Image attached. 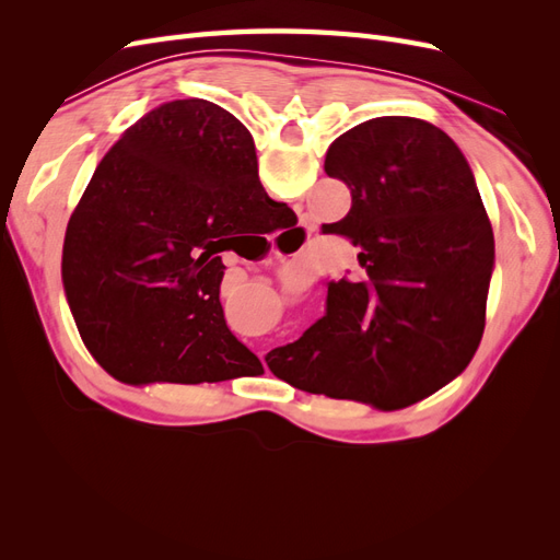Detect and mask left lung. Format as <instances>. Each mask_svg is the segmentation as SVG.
Returning <instances> with one entry per match:
<instances>
[{"mask_svg":"<svg viewBox=\"0 0 560 560\" xmlns=\"http://www.w3.org/2000/svg\"><path fill=\"white\" fill-rule=\"evenodd\" d=\"M325 173L352 196L327 231L360 247L366 278L331 280L327 315L266 362L306 393L404 409L460 376L481 343L493 229L460 147L420 118L350 128Z\"/></svg>","mask_w":560,"mask_h":560,"instance_id":"1","label":"left lung"}]
</instances>
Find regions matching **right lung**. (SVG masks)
<instances>
[{"mask_svg": "<svg viewBox=\"0 0 560 560\" xmlns=\"http://www.w3.org/2000/svg\"><path fill=\"white\" fill-rule=\"evenodd\" d=\"M287 214L233 114L198 97L144 114L97 163L65 233V296L97 364L128 385L261 369L226 327L219 254Z\"/></svg>", "mask_w": 560, "mask_h": 560, "instance_id": "add662e5", "label": "right lung"}]
</instances>
